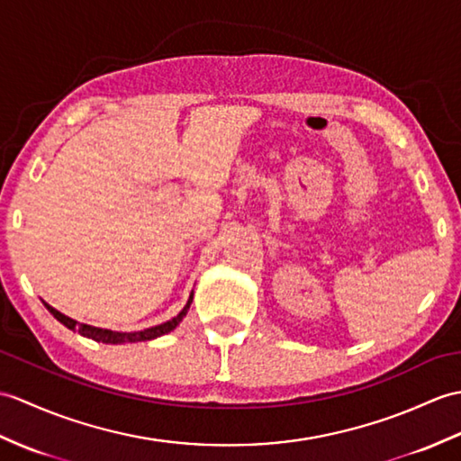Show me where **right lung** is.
I'll return each mask as SVG.
<instances>
[{
    "mask_svg": "<svg viewBox=\"0 0 461 461\" xmlns=\"http://www.w3.org/2000/svg\"><path fill=\"white\" fill-rule=\"evenodd\" d=\"M190 303H192V294H190V298H188L186 306L182 308L180 312H178L173 320H168V322H165V324H158V326H153V328L141 330V331H112V330L92 328V326H88V324H80V322H77V320H72V318H68V316L60 314L59 310L49 306L47 303H45V306H47L49 312L59 320L60 324H64L68 330L78 331V334L84 336V338H90V339H94V341H102V344H133V341L155 339V338H158V336L168 334V331H173V330L182 322V318L186 316L188 308H190Z\"/></svg>",
    "mask_w": 461,
    "mask_h": 461,
    "instance_id": "1",
    "label": "right lung"
}]
</instances>
